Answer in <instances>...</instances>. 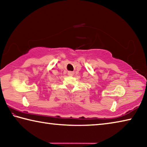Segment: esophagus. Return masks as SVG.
Instances as JSON below:
<instances>
[{
    "label": "esophagus",
    "instance_id": "34e87169",
    "mask_svg": "<svg viewBox=\"0 0 147 147\" xmlns=\"http://www.w3.org/2000/svg\"><path fill=\"white\" fill-rule=\"evenodd\" d=\"M74 72H73V71H69L68 72V75L69 76H73L74 75Z\"/></svg>",
    "mask_w": 147,
    "mask_h": 147
}]
</instances>
